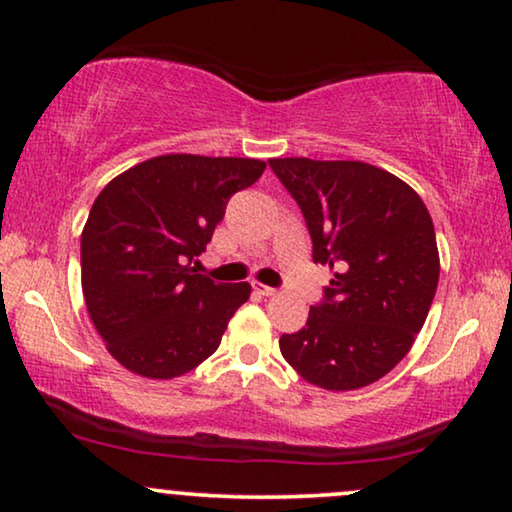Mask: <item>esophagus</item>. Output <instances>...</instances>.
I'll list each match as a JSON object with an SVG mask.
<instances>
[{
    "instance_id": "1",
    "label": "esophagus",
    "mask_w": 512,
    "mask_h": 512,
    "mask_svg": "<svg viewBox=\"0 0 512 512\" xmlns=\"http://www.w3.org/2000/svg\"><path fill=\"white\" fill-rule=\"evenodd\" d=\"M254 291L261 293V296H265V298L275 296V293H277V289H272V286H265V284H261V282H254Z\"/></svg>"
}]
</instances>
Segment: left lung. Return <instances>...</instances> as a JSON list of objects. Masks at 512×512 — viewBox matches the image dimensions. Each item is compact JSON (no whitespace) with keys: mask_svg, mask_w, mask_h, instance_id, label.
I'll list each match as a JSON object with an SVG mask.
<instances>
[{"mask_svg":"<svg viewBox=\"0 0 512 512\" xmlns=\"http://www.w3.org/2000/svg\"><path fill=\"white\" fill-rule=\"evenodd\" d=\"M312 235L331 286L279 349L305 382L326 391L368 387L410 352L436 296L440 256L422 198L361 160L270 158Z\"/></svg>","mask_w":512,"mask_h":512,"instance_id":"8db88e82","label":"left lung"}]
</instances>
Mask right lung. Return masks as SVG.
I'll return each instance as SVG.
<instances>
[{"mask_svg":"<svg viewBox=\"0 0 512 512\" xmlns=\"http://www.w3.org/2000/svg\"><path fill=\"white\" fill-rule=\"evenodd\" d=\"M265 170L256 158L167 153L102 188L81 233V289L95 331L125 370L172 380L216 352L251 286L191 268L230 195Z\"/></svg>","mask_w":512,"mask_h":512,"instance_id":"add662e5","label":"right lung"}]
</instances>
